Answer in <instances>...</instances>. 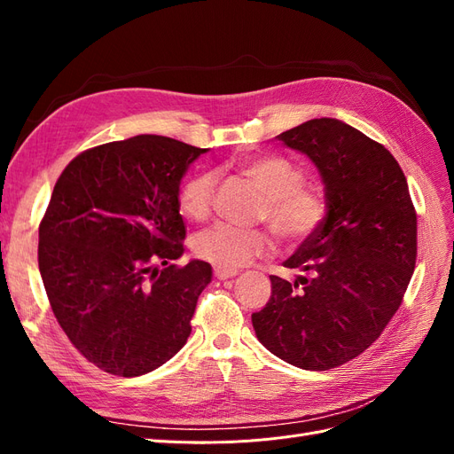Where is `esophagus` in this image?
Returning <instances> with one entry per match:
<instances>
[{
    "instance_id": "obj_1",
    "label": "esophagus",
    "mask_w": 454,
    "mask_h": 454,
    "mask_svg": "<svg viewBox=\"0 0 454 454\" xmlns=\"http://www.w3.org/2000/svg\"><path fill=\"white\" fill-rule=\"evenodd\" d=\"M214 274L217 280H229V278H235L239 270L237 269H222V267H215L214 269Z\"/></svg>"
}]
</instances>
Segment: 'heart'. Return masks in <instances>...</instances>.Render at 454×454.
Here are the masks:
<instances>
[{
  "label": "heart",
  "instance_id": "heart-1",
  "mask_svg": "<svg viewBox=\"0 0 454 454\" xmlns=\"http://www.w3.org/2000/svg\"><path fill=\"white\" fill-rule=\"evenodd\" d=\"M242 172L257 184L265 195L259 217L286 240H303L320 227L327 204L318 189L303 185L305 177L290 162L277 157L244 160ZM215 172L202 170L189 177L180 191V210L189 219H204L212 210L215 193ZM274 242L267 231L244 229L231 223H217L200 231L193 239L199 257L222 269H239L255 257L269 255Z\"/></svg>",
  "mask_w": 454,
  "mask_h": 454
}]
</instances>
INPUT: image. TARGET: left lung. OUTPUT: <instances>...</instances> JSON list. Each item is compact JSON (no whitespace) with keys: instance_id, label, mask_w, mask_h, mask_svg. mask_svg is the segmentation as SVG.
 <instances>
[{"instance_id":"left-lung-1","label":"left lung","mask_w":454,"mask_h":454,"mask_svg":"<svg viewBox=\"0 0 454 454\" xmlns=\"http://www.w3.org/2000/svg\"><path fill=\"white\" fill-rule=\"evenodd\" d=\"M277 140L320 172L327 214L270 277V299L252 314L261 345L301 369L350 362L400 309L415 270L417 214L390 151L332 117L310 119Z\"/></svg>"}]
</instances>
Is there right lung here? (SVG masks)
<instances>
[{"label": "right lung", "instance_id": "add662e5", "mask_svg": "<svg viewBox=\"0 0 454 454\" xmlns=\"http://www.w3.org/2000/svg\"><path fill=\"white\" fill-rule=\"evenodd\" d=\"M208 149L140 134L77 155L39 225V272L64 333L119 377L182 350L212 265L184 255L180 184Z\"/></svg>", "mask_w": 454, "mask_h": 454}]
</instances>
